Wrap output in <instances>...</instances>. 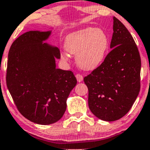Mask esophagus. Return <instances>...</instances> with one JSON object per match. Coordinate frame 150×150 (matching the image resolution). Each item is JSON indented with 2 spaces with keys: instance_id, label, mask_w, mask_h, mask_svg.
Masks as SVG:
<instances>
[{
  "instance_id": "obj_1",
  "label": "esophagus",
  "mask_w": 150,
  "mask_h": 150,
  "mask_svg": "<svg viewBox=\"0 0 150 150\" xmlns=\"http://www.w3.org/2000/svg\"><path fill=\"white\" fill-rule=\"evenodd\" d=\"M75 77H76V79L77 80H78V83H81V82L83 80V77L80 74H77V75H75Z\"/></svg>"
}]
</instances>
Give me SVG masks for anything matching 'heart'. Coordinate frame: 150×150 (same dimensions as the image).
<instances>
[{
	"mask_svg": "<svg viewBox=\"0 0 150 150\" xmlns=\"http://www.w3.org/2000/svg\"><path fill=\"white\" fill-rule=\"evenodd\" d=\"M65 50L75 55V60L82 70L91 71L103 63L109 48V38L104 30L88 27L67 35ZM63 57L67 58V55Z\"/></svg>",
	"mask_w": 150,
	"mask_h": 150,
	"instance_id": "b5f03b06",
	"label": "heart"
}]
</instances>
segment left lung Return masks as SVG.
Here are the masks:
<instances>
[{
	"label": "left lung",
	"instance_id": "left-lung-1",
	"mask_svg": "<svg viewBox=\"0 0 150 150\" xmlns=\"http://www.w3.org/2000/svg\"><path fill=\"white\" fill-rule=\"evenodd\" d=\"M112 50L104 62L84 78L90 111L112 122L131 109L140 90L141 59L135 42L120 21L113 17Z\"/></svg>",
	"mask_w": 150,
	"mask_h": 150
}]
</instances>
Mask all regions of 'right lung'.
<instances>
[{
  "mask_svg": "<svg viewBox=\"0 0 150 150\" xmlns=\"http://www.w3.org/2000/svg\"><path fill=\"white\" fill-rule=\"evenodd\" d=\"M52 31L31 30L19 36L8 52L7 87L21 114L39 125L62 118L75 87L73 72L56 68L60 50L47 40Z\"/></svg>",
  "mask_w": 150,
  "mask_h": 150,
  "instance_id": "obj_1",
  "label": "right lung"
}]
</instances>
